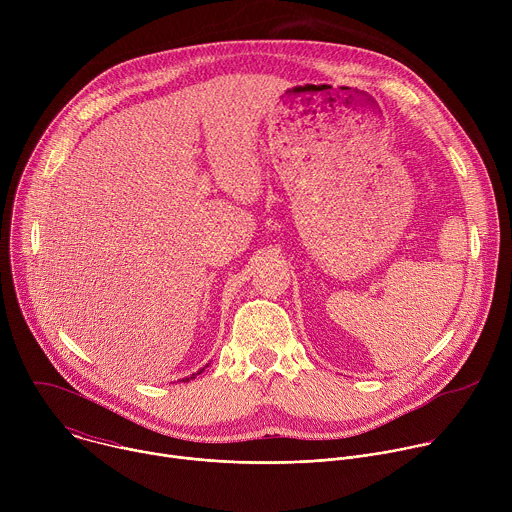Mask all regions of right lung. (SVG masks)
I'll list each match as a JSON object with an SVG mask.
<instances>
[{"instance_id":"add662e5","label":"right lung","mask_w":512,"mask_h":512,"mask_svg":"<svg viewBox=\"0 0 512 512\" xmlns=\"http://www.w3.org/2000/svg\"><path fill=\"white\" fill-rule=\"evenodd\" d=\"M202 371H204V369H200V373H202ZM200 373H196V375H200ZM196 375H192V377H188V379H182V381H190V379H194Z\"/></svg>"}]
</instances>
